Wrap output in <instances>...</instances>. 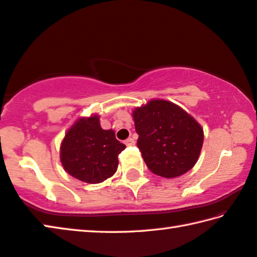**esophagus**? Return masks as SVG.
<instances>
[{
	"instance_id": "1",
	"label": "esophagus",
	"mask_w": 257,
	"mask_h": 257,
	"mask_svg": "<svg viewBox=\"0 0 257 257\" xmlns=\"http://www.w3.org/2000/svg\"><path fill=\"white\" fill-rule=\"evenodd\" d=\"M124 144H125V145H127V146H133V145H135V144H136V142H135L133 138H128V139H127V141H125V142H124Z\"/></svg>"
}]
</instances>
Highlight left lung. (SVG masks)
Masks as SVG:
<instances>
[{"label": "left lung", "instance_id": "left-lung-1", "mask_svg": "<svg viewBox=\"0 0 257 257\" xmlns=\"http://www.w3.org/2000/svg\"><path fill=\"white\" fill-rule=\"evenodd\" d=\"M139 135L137 146L154 174L173 179L198 162L203 129L192 115L173 102L153 99L133 111Z\"/></svg>", "mask_w": 257, "mask_h": 257}]
</instances>
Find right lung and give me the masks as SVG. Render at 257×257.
Wrapping results in <instances>:
<instances>
[{"instance_id":"add662e5","label":"right lung","mask_w":257,"mask_h":257,"mask_svg":"<svg viewBox=\"0 0 257 257\" xmlns=\"http://www.w3.org/2000/svg\"><path fill=\"white\" fill-rule=\"evenodd\" d=\"M125 145L115 138L112 129L101 128L100 115L80 116L65 134L59 157L69 175L88 184H97L118 169V155Z\"/></svg>"}]
</instances>
